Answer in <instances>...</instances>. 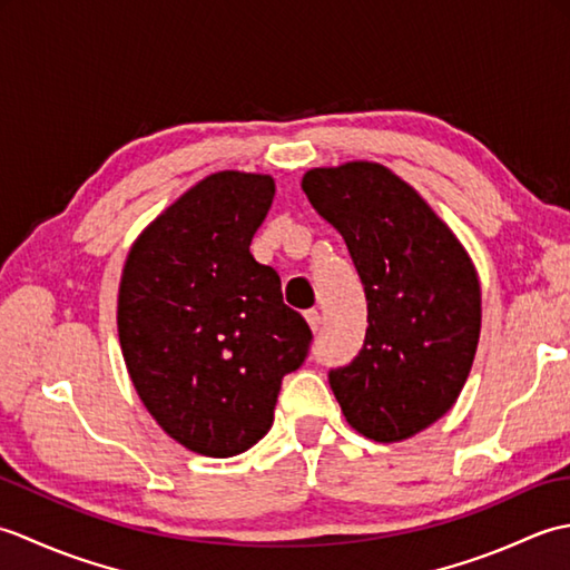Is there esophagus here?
Returning a JSON list of instances; mask_svg holds the SVG:
<instances>
[{
    "label": "esophagus",
    "instance_id": "34e87169",
    "mask_svg": "<svg viewBox=\"0 0 570 570\" xmlns=\"http://www.w3.org/2000/svg\"><path fill=\"white\" fill-rule=\"evenodd\" d=\"M306 321H308V325H311V331H321V325H323V318H321V313L316 311V308H311V311H306Z\"/></svg>",
    "mask_w": 570,
    "mask_h": 570
}]
</instances>
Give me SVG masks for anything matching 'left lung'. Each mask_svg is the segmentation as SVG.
Wrapping results in <instances>:
<instances>
[{
	"instance_id": "left-lung-1",
	"label": "left lung",
	"mask_w": 570,
	"mask_h": 570,
	"mask_svg": "<svg viewBox=\"0 0 570 570\" xmlns=\"http://www.w3.org/2000/svg\"><path fill=\"white\" fill-rule=\"evenodd\" d=\"M301 186L343 235L367 298L365 343L328 372L331 390L355 431L404 441L441 419L468 380L480 337L475 266L390 168H313Z\"/></svg>"
}]
</instances>
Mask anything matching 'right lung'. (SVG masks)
Masks as SVG:
<instances>
[{"label":"right lung","mask_w":570,"mask_h":570,"mask_svg":"<svg viewBox=\"0 0 570 570\" xmlns=\"http://www.w3.org/2000/svg\"><path fill=\"white\" fill-rule=\"evenodd\" d=\"M274 200L259 174H213L144 229L119 284V345L144 406L188 451L229 458L272 429L313 333L249 245Z\"/></svg>","instance_id":"obj_1"}]
</instances>
